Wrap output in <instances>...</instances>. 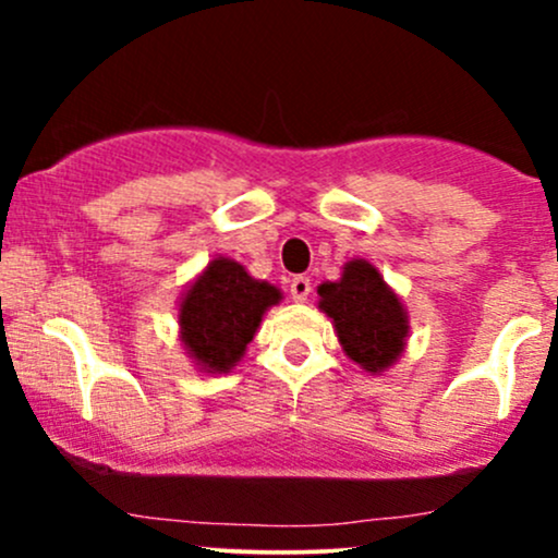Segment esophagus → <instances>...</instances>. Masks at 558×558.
Returning <instances> with one entry per match:
<instances>
[{
	"instance_id": "34e87169",
	"label": "esophagus",
	"mask_w": 558,
	"mask_h": 558,
	"mask_svg": "<svg viewBox=\"0 0 558 558\" xmlns=\"http://www.w3.org/2000/svg\"><path fill=\"white\" fill-rule=\"evenodd\" d=\"M288 291H291L293 301H306V296L312 293V280L304 278V275H296V278L291 280V288H288Z\"/></svg>"
}]
</instances>
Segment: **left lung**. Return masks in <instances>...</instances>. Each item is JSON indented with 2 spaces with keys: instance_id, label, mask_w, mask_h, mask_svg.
I'll list each match as a JSON object with an SVG mask.
<instances>
[{
  "instance_id": "left-lung-1",
  "label": "left lung",
  "mask_w": 558,
  "mask_h": 558,
  "mask_svg": "<svg viewBox=\"0 0 558 558\" xmlns=\"http://www.w3.org/2000/svg\"><path fill=\"white\" fill-rule=\"evenodd\" d=\"M317 293L319 310L332 317L351 360L369 373H383L399 360L409 332L407 312L369 262H349L341 280L323 283Z\"/></svg>"
}]
</instances>
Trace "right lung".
Segmentation results:
<instances>
[{"mask_svg":"<svg viewBox=\"0 0 558 558\" xmlns=\"http://www.w3.org/2000/svg\"><path fill=\"white\" fill-rule=\"evenodd\" d=\"M280 301V291L259 283L239 262L215 259L185 291L181 338L189 354L209 373H228L257 332L262 315Z\"/></svg>","mask_w":558,"mask_h":558,"instance_id":"obj_1","label":"right lung"}]
</instances>
